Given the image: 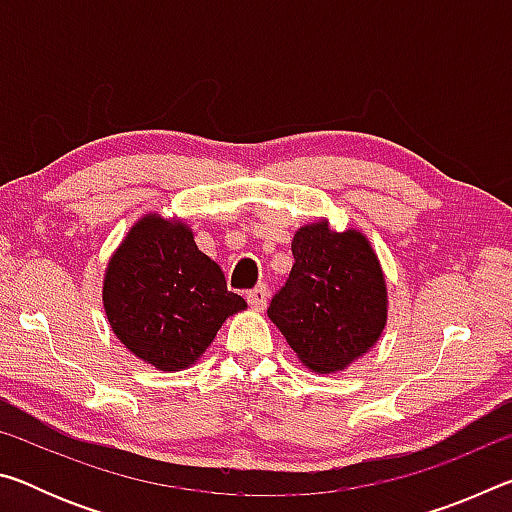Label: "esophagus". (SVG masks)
Segmentation results:
<instances>
[{"instance_id": "obj_1", "label": "esophagus", "mask_w": 512, "mask_h": 512, "mask_svg": "<svg viewBox=\"0 0 512 512\" xmlns=\"http://www.w3.org/2000/svg\"><path fill=\"white\" fill-rule=\"evenodd\" d=\"M248 305L253 307V309H266V305H268V287L266 284H259V287H255L253 291H248Z\"/></svg>"}]
</instances>
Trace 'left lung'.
Returning <instances> with one entry per match:
<instances>
[{"mask_svg":"<svg viewBox=\"0 0 512 512\" xmlns=\"http://www.w3.org/2000/svg\"><path fill=\"white\" fill-rule=\"evenodd\" d=\"M291 250L296 262L268 318L309 370H345L386 325V280L375 250L363 232H334L325 219L302 225Z\"/></svg>","mask_w":512,"mask_h":512,"instance_id":"left-lung-1","label":"left lung"}]
</instances>
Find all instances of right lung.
I'll return each instance as SVG.
<instances>
[{"instance_id":"add662e5","label":"right lung","mask_w":512,"mask_h":512,"mask_svg":"<svg viewBox=\"0 0 512 512\" xmlns=\"http://www.w3.org/2000/svg\"><path fill=\"white\" fill-rule=\"evenodd\" d=\"M103 309L117 339L158 370L189 368L225 318L246 309L183 221L146 214L110 257Z\"/></svg>"}]
</instances>
